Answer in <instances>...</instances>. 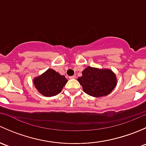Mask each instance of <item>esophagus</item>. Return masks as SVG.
<instances>
[{"mask_svg":"<svg viewBox=\"0 0 146 146\" xmlns=\"http://www.w3.org/2000/svg\"><path fill=\"white\" fill-rule=\"evenodd\" d=\"M76 78V76H70V77H69V78H70V79H75Z\"/></svg>","mask_w":146,"mask_h":146,"instance_id":"1","label":"esophagus"}]
</instances>
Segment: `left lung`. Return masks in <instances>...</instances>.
I'll return each instance as SVG.
<instances>
[{
  "label": "left lung",
  "instance_id": "8db88e82",
  "mask_svg": "<svg viewBox=\"0 0 146 146\" xmlns=\"http://www.w3.org/2000/svg\"><path fill=\"white\" fill-rule=\"evenodd\" d=\"M82 76L78 78L83 91L95 98L106 96L117 85L116 75L110 69H99L90 66L82 72Z\"/></svg>",
  "mask_w": 146,
  "mask_h": 146
}]
</instances>
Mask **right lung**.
<instances>
[{
	"label": "right lung",
	"mask_w": 146,
	"mask_h": 146,
	"mask_svg": "<svg viewBox=\"0 0 146 146\" xmlns=\"http://www.w3.org/2000/svg\"><path fill=\"white\" fill-rule=\"evenodd\" d=\"M33 82L39 93L46 97H52L61 92L68 80L64 76L48 68L41 76L34 78Z\"/></svg>",
	"instance_id": "1"
}]
</instances>
